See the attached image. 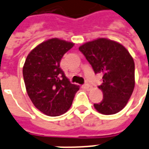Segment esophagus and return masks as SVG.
<instances>
[{"label": "esophagus", "mask_w": 149, "mask_h": 149, "mask_svg": "<svg viewBox=\"0 0 149 149\" xmlns=\"http://www.w3.org/2000/svg\"><path fill=\"white\" fill-rule=\"evenodd\" d=\"M84 88L86 90H88H88H90V89L91 88V86L89 84L87 83V84H84Z\"/></svg>", "instance_id": "obj_1"}]
</instances>
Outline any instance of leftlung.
Segmentation results:
<instances>
[{"instance_id": "left-lung-1", "label": "left lung", "mask_w": 149, "mask_h": 149, "mask_svg": "<svg viewBox=\"0 0 149 149\" xmlns=\"http://www.w3.org/2000/svg\"><path fill=\"white\" fill-rule=\"evenodd\" d=\"M95 73L102 75L99 88L103 99L95 103L97 111L102 114H116L124 108L135 85V65L127 49L117 42L98 38L79 47Z\"/></svg>"}]
</instances>
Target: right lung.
Masks as SVG:
<instances>
[{"instance_id":"1","label":"right lung","mask_w":149,"mask_h":149,"mask_svg":"<svg viewBox=\"0 0 149 149\" xmlns=\"http://www.w3.org/2000/svg\"><path fill=\"white\" fill-rule=\"evenodd\" d=\"M73 45L51 38L33 49L25 61L23 76L27 95L35 107L48 116L65 113L80 88L60 68L61 58Z\"/></svg>"}]
</instances>
